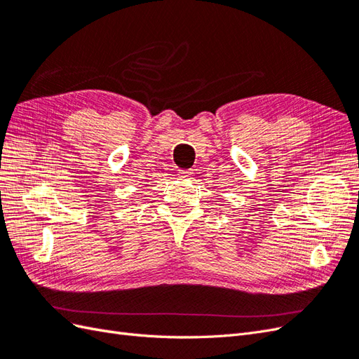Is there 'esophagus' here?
Here are the masks:
<instances>
[{
    "mask_svg": "<svg viewBox=\"0 0 359 359\" xmlns=\"http://www.w3.org/2000/svg\"><path fill=\"white\" fill-rule=\"evenodd\" d=\"M191 170H180L178 172V175H180V178H189V177H191Z\"/></svg>",
    "mask_w": 359,
    "mask_h": 359,
    "instance_id": "34e87169",
    "label": "esophagus"
}]
</instances>
